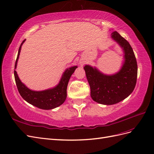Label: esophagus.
<instances>
[{
  "mask_svg": "<svg viewBox=\"0 0 154 154\" xmlns=\"http://www.w3.org/2000/svg\"><path fill=\"white\" fill-rule=\"evenodd\" d=\"M79 64H80L81 66H82L83 64H84V63H83V62H80V63H79Z\"/></svg>",
  "mask_w": 154,
  "mask_h": 154,
  "instance_id": "obj_1",
  "label": "esophagus"
}]
</instances>
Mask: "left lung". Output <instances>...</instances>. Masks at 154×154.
Instances as JSON below:
<instances>
[{
  "label": "left lung",
  "instance_id": "left-lung-1",
  "mask_svg": "<svg viewBox=\"0 0 154 154\" xmlns=\"http://www.w3.org/2000/svg\"><path fill=\"white\" fill-rule=\"evenodd\" d=\"M111 37L125 54L119 71L107 75L88 64L84 67L90 86L91 97L104 105L115 104L128 97L135 88L137 77V60L129 42L117 32H113Z\"/></svg>",
  "mask_w": 154,
  "mask_h": 154
}]
</instances>
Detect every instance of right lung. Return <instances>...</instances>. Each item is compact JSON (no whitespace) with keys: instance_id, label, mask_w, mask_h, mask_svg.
<instances>
[{"instance_id":"right-lung-1","label":"right lung","mask_w":154,"mask_h":154,"mask_svg":"<svg viewBox=\"0 0 154 154\" xmlns=\"http://www.w3.org/2000/svg\"><path fill=\"white\" fill-rule=\"evenodd\" d=\"M25 40L23 41L19 47L18 55L15 64V69L17 68V62L19 57L21 47ZM77 68V66L67 68L64 72L57 85L51 88L42 91H35L29 89L24 83L21 82L17 72L14 70V76L17 89L26 102L42 109H51L60 106L65 101L67 97V86L70 77Z\"/></svg>"}]
</instances>
